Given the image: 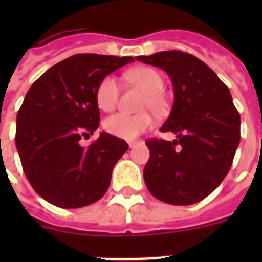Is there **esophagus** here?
Returning a JSON list of instances; mask_svg holds the SVG:
<instances>
[{
    "label": "esophagus",
    "instance_id": "34e87169",
    "mask_svg": "<svg viewBox=\"0 0 262 262\" xmlns=\"http://www.w3.org/2000/svg\"><path fill=\"white\" fill-rule=\"evenodd\" d=\"M137 144H140V141H129V147L135 148Z\"/></svg>",
    "mask_w": 262,
    "mask_h": 262
}]
</instances>
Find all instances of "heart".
I'll return each mask as SVG.
<instances>
[{
  "label": "heart",
  "mask_w": 262,
  "mask_h": 262,
  "mask_svg": "<svg viewBox=\"0 0 262 262\" xmlns=\"http://www.w3.org/2000/svg\"><path fill=\"white\" fill-rule=\"evenodd\" d=\"M132 83L147 92L144 107H151L155 113H162L166 107L163 92L164 79L154 68H135L126 73ZM96 103L104 111H111L117 106L119 96V83L114 76H106L96 88ZM154 125V118L147 113L143 114H125L117 113L106 118L103 126L110 135L123 140H133Z\"/></svg>",
  "instance_id": "heart-1"
}]
</instances>
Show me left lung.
Returning <instances> with one entry per match:
<instances>
[{"instance_id":"obj_1","label":"left lung","mask_w":262,"mask_h":262,"mask_svg":"<svg viewBox=\"0 0 262 262\" xmlns=\"http://www.w3.org/2000/svg\"><path fill=\"white\" fill-rule=\"evenodd\" d=\"M163 69L174 87V104L160 132L174 141L148 140L144 181L151 194L172 205H191L211 194L231 168L241 140V117L227 85L197 57L183 51L140 55Z\"/></svg>"}]
</instances>
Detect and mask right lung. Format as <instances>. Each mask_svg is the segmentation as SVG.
Wrapping results in <instances>:
<instances>
[{
    "instance_id": "add662e5",
    "label": "right lung",
    "mask_w": 262,
    "mask_h": 262,
    "mask_svg": "<svg viewBox=\"0 0 262 262\" xmlns=\"http://www.w3.org/2000/svg\"><path fill=\"white\" fill-rule=\"evenodd\" d=\"M133 57L76 54L55 63L27 92L17 113L16 148L31 186L59 208H81L100 200L115 163L129 145L106 132L81 145L99 127L96 88Z\"/></svg>"
}]
</instances>
